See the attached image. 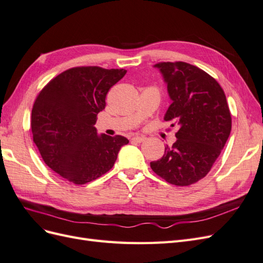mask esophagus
Segmentation results:
<instances>
[{"mask_svg": "<svg viewBox=\"0 0 263 263\" xmlns=\"http://www.w3.org/2000/svg\"><path fill=\"white\" fill-rule=\"evenodd\" d=\"M132 140L135 142H142L144 140H146V137L145 136H134L132 138Z\"/></svg>", "mask_w": 263, "mask_h": 263, "instance_id": "34e87169", "label": "esophagus"}]
</instances>
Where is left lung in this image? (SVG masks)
Instances as JSON below:
<instances>
[{
	"mask_svg": "<svg viewBox=\"0 0 263 263\" xmlns=\"http://www.w3.org/2000/svg\"><path fill=\"white\" fill-rule=\"evenodd\" d=\"M172 103L164 121L178 124L177 141L151 169L170 184L187 186L203 179L219 157L232 130L225 93L202 69L186 62H159Z\"/></svg>",
	"mask_w": 263,
	"mask_h": 263,
	"instance_id": "obj_1",
	"label": "left lung"
}]
</instances>
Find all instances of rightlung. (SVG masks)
<instances>
[{
  "label": "right lung",
  "instance_id": "add662e5",
  "mask_svg": "<svg viewBox=\"0 0 263 263\" xmlns=\"http://www.w3.org/2000/svg\"><path fill=\"white\" fill-rule=\"evenodd\" d=\"M124 69L77 67L63 71L38 94L31 109V133L43 160L63 179L82 185L109 171L124 136L98 134L97 116L108 90Z\"/></svg>",
  "mask_w": 263,
  "mask_h": 263
}]
</instances>
